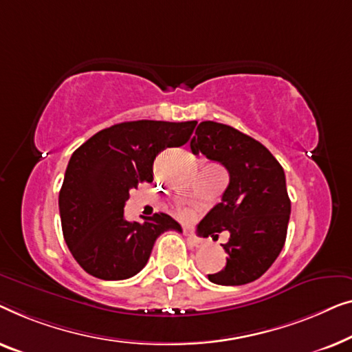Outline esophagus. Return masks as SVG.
Masks as SVG:
<instances>
[{"instance_id": "esophagus-1", "label": "esophagus", "mask_w": 352, "mask_h": 352, "mask_svg": "<svg viewBox=\"0 0 352 352\" xmlns=\"http://www.w3.org/2000/svg\"><path fill=\"white\" fill-rule=\"evenodd\" d=\"M185 237H186L188 244L192 245V247H202V245H204V241L199 239V237H196L195 234H191V232L185 231Z\"/></svg>"}]
</instances>
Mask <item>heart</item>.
Returning a JSON list of instances; mask_svg holds the SVG:
<instances>
[{
  "instance_id": "heart-1",
  "label": "heart",
  "mask_w": 352,
  "mask_h": 352,
  "mask_svg": "<svg viewBox=\"0 0 352 352\" xmlns=\"http://www.w3.org/2000/svg\"><path fill=\"white\" fill-rule=\"evenodd\" d=\"M180 214H183V215L188 214V209H183V207H180Z\"/></svg>"
}]
</instances>
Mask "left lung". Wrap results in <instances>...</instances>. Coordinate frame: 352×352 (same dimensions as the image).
I'll use <instances>...</instances> for the list:
<instances>
[{
	"instance_id": "1",
	"label": "left lung",
	"mask_w": 352,
	"mask_h": 352,
	"mask_svg": "<svg viewBox=\"0 0 352 352\" xmlns=\"http://www.w3.org/2000/svg\"><path fill=\"white\" fill-rule=\"evenodd\" d=\"M192 155L226 167L230 185L197 225L202 236L228 231L225 268L209 274L219 285H244L263 276L279 256L287 237L290 199L285 174L266 146L237 129L202 121L191 138Z\"/></svg>"
}]
</instances>
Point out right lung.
Instances as JSON below:
<instances>
[{
    "label": "right lung",
    "mask_w": 352,
    "mask_h": 352,
    "mask_svg": "<svg viewBox=\"0 0 352 352\" xmlns=\"http://www.w3.org/2000/svg\"><path fill=\"white\" fill-rule=\"evenodd\" d=\"M196 121H129L97 132L73 153L58 192L62 231L79 266L103 280H122L145 268L164 231L182 232L167 214L143 223L124 219L129 191L153 182L162 150L190 140Z\"/></svg>",
    "instance_id": "add662e5"
}]
</instances>
